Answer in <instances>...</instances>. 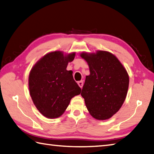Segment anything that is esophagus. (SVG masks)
<instances>
[{
	"mask_svg": "<svg viewBox=\"0 0 154 154\" xmlns=\"http://www.w3.org/2000/svg\"><path fill=\"white\" fill-rule=\"evenodd\" d=\"M78 86L80 87V88H82V86H83V82H82V81H78Z\"/></svg>",
	"mask_w": 154,
	"mask_h": 154,
	"instance_id": "obj_1",
	"label": "esophagus"
}]
</instances>
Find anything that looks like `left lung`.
Wrapping results in <instances>:
<instances>
[{"instance_id": "8db88e82", "label": "left lung", "mask_w": 154, "mask_h": 154, "mask_svg": "<svg viewBox=\"0 0 154 154\" xmlns=\"http://www.w3.org/2000/svg\"><path fill=\"white\" fill-rule=\"evenodd\" d=\"M80 56L88 63L90 69L81 92L86 108L96 119H109L125 100L129 75L117 57L109 51L82 52Z\"/></svg>"}]
</instances>
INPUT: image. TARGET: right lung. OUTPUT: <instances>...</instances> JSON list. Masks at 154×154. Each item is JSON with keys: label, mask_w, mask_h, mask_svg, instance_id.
<instances>
[{"label": "right lung", "mask_w": 154, "mask_h": 154, "mask_svg": "<svg viewBox=\"0 0 154 154\" xmlns=\"http://www.w3.org/2000/svg\"><path fill=\"white\" fill-rule=\"evenodd\" d=\"M75 52L63 54L56 51L45 54L33 66L29 76V89L37 110L48 119L60 117L70 100L80 94L68 63L74 60Z\"/></svg>", "instance_id": "1"}]
</instances>
